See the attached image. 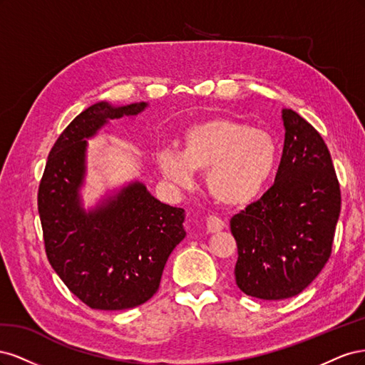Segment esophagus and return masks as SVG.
I'll return each mask as SVG.
<instances>
[{"label": "esophagus", "mask_w": 365, "mask_h": 365, "mask_svg": "<svg viewBox=\"0 0 365 365\" xmlns=\"http://www.w3.org/2000/svg\"><path fill=\"white\" fill-rule=\"evenodd\" d=\"M207 231L208 233H217V231L225 228V222L217 216H208L207 217Z\"/></svg>", "instance_id": "obj_1"}]
</instances>
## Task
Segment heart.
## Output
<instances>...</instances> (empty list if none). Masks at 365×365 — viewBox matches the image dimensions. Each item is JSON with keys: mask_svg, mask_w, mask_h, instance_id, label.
Returning a JSON list of instances; mask_svg holds the SVG:
<instances>
[{"mask_svg": "<svg viewBox=\"0 0 365 365\" xmlns=\"http://www.w3.org/2000/svg\"><path fill=\"white\" fill-rule=\"evenodd\" d=\"M161 173L189 187L195 170H207V189L224 205H245L263 192L279 163V143L269 132L216 117L187 128L181 149L157 152Z\"/></svg>", "mask_w": 365, "mask_h": 365, "instance_id": "1", "label": "heart"}]
</instances>
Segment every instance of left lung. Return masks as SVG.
I'll list each match as a JSON object with an SVG mask.
<instances>
[{
    "label": "left lung",
    "instance_id": "8db88e82",
    "mask_svg": "<svg viewBox=\"0 0 365 365\" xmlns=\"http://www.w3.org/2000/svg\"><path fill=\"white\" fill-rule=\"evenodd\" d=\"M284 146L275 181L230 220L237 244L236 284L262 300L306 289L332 254L341 190L319 132L283 109Z\"/></svg>",
    "mask_w": 365,
    "mask_h": 365
}]
</instances>
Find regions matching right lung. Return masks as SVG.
Masks as SVG:
<instances>
[{"mask_svg":"<svg viewBox=\"0 0 365 365\" xmlns=\"http://www.w3.org/2000/svg\"><path fill=\"white\" fill-rule=\"evenodd\" d=\"M146 103H96L63 129L39 182L38 212L53 269L91 309L123 311L146 303L160 288L164 264L185 237L184 210L163 204L135 182L115 200L85 213L79 187L85 138L108 120L137 115Z\"/></svg>","mask_w":365,"mask_h":365,"instance_id":"add662e5","label":"right lung"}]
</instances>
